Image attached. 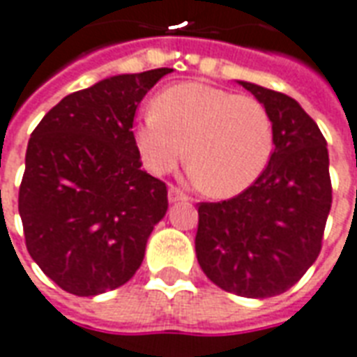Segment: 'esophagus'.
<instances>
[{
    "label": "esophagus",
    "mask_w": 357,
    "mask_h": 357,
    "mask_svg": "<svg viewBox=\"0 0 357 357\" xmlns=\"http://www.w3.org/2000/svg\"><path fill=\"white\" fill-rule=\"evenodd\" d=\"M179 200H187V197L179 189H176V187H170L168 189V202L174 204V202H179Z\"/></svg>",
    "instance_id": "1"
}]
</instances>
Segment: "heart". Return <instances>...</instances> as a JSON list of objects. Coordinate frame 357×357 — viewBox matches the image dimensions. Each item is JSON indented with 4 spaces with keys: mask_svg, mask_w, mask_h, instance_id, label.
I'll return each instance as SVG.
<instances>
[{
    "mask_svg": "<svg viewBox=\"0 0 357 357\" xmlns=\"http://www.w3.org/2000/svg\"><path fill=\"white\" fill-rule=\"evenodd\" d=\"M134 144L147 170L162 176L185 155L189 176L227 199L261 178L274 147L273 123L261 102L202 83H181L153 100L134 125Z\"/></svg>",
    "mask_w": 357,
    "mask_h": 357,
    "instance_id": "heart-1",
    "label": "heart"
}]
</instances>
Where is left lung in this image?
Segmentation results:
<instances>
[{"instance_id": "obj_1", "label": "left lung", "mask_w": 357, "mask_h": 357, "mask_svg": "<svg viewBox=\"0 0 357 357\" xmlns=\"http://www.w3.org/2000/svg\"><path fill=\"white\" fill-rule=\"evenodd\" d=\"M271 117L274 151L250 189L200 202L195 250L208 278L229 293L266 299L287 291L312 266L331 210L324 134L297 100L248 81Z\"/></svg>"}]
</instances>
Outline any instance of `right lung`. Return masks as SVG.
Instances as JSON below:
<instances>
[{"label":"right lung","instance_id":"obj_1","mask_svg":"<svg viewBox=\"0 0 357 357\" xmlns=\"http://www.w3.org/2000/svg\"><path fill=\"white\" fill-rule=\"evenodd\" d=\"M170 68L121 73L62 98L31 132L18 213L31 259L64 291L92 297L136 274L166 185L139 166L134 113Z\"/></svg>","mask_w":357,"mask_h":357}]
</instances>
